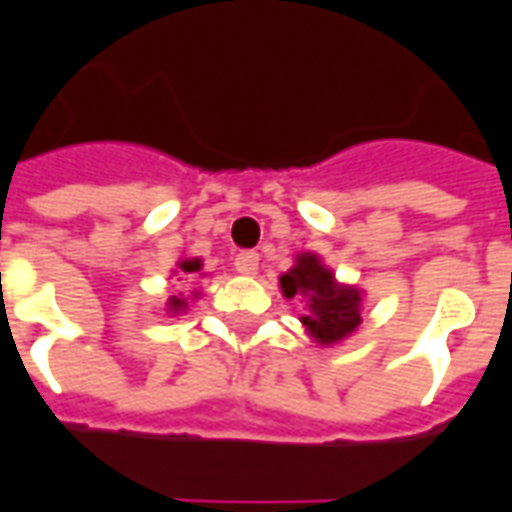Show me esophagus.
I'll return each mask as SVG.
<instances>
[{"label":"esophagus","mask_w":512,"mask_h":512,"mask_svg":"<svg viewBox=\"0 0 512 512\" xmlns=\"http://www.w3.org/2000/svg\"><path fill=\"white\" fill-rule=\"evenodd\" d=\"M234 270L239 275H256V270H259V253H253V250L239 253L237 259H234Z\"/></svg>","instance_id":"1"}]
</instances>
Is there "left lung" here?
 <instances>
[{
  "mask_svg": "<svg viewBox=\"0 0 512 512\" xmlns=\"http://www.w3.org/2000/svg\"><path fill=\"white\" fill-rule=\"evenodd\" d=\"M278 286L286 300L300 297V303H306L300 322L320 347L344 342L361 328L364 289L336 281V273L322 262L320 253H297L295 264L278 278Z\"/></svg>",
  "mask_w": 512,
  "mask_h": 512,
  "instance_id": "obj_1",
  "label": "left lung"
}]
</instances>
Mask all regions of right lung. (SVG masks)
<instances>
[{
    "label": "right lung",
    "mask_w": 512,
    "mask_h": 512,
    "mask_svg": "<svg viewBox=\"0 0 512 512\" xmlns=\"http://www.w3.org/2000/svg\"><path fill=\"white\" fill-rule=\"evenodd\" d=\"M201 270H204V262H201L198 256H181L179 262H176V267L170 270V275H176L179 281H195L198 275H204ZM192 297H198V292H192ZM165 311H168V317L184 314V311H187V300H184V297L170 295Z\"/></svg>",
    "instance_id": "add662e5"
}]
</instances>
